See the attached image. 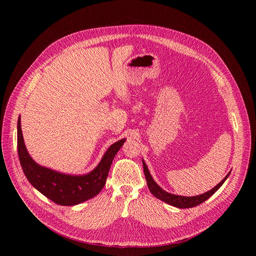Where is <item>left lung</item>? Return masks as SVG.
<instances>
[{
	"label": "left lung",
	"instance_id": "1",
	"mask_svg": "<svg viewBox=\"0 0 256 256\" xmlns=\"http://www.w3.org/2000/svg\"><path fill=\"white\" fill-rule=\"evenodd\" d=\"M142 163H143V169H144V174H145V178L147 182V186H148V189L152 192V194L156 197L158 199L164 201V202L172 206H176L178 208H194L196 206H199L200 204L204 202L206 200H208L212 195H214L218 191V189H220V186L224 184V182L227 180V178L230 176V174L232 171H230L227 173V176L216 186H214L212 190L204 193V194H200V195H196V196H191V197H188V196H180V195H176V194H171L166 192L165 190H163L162 188H160L152 178V174L147 168L146 163L144 162V160H142Z\"/></svg>",
	"mask_w": 256,
	"mask_h": 256
}]
</instances>
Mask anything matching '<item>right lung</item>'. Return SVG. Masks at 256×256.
<instances>
[{
    "label": "right lung",
    "instance_id": "right-lung-1",
    "mask_svg": "<svg viewBox=\"0 0 256 256\" xmlns=\"http://www.w3.org/2000/svg\"><path fill=\"white\" fill-rule=\"evenodd\" d=\"M18 120V152L26 180L42 195L54 202L70 206L96 196L106 184L113 160L126 138L112 144L102 156L98 165L83 176H72L40 166L31 158L24 145L20 118Z\"/></svg>",
    "mask_w": 256,
    "mask_h": 256
}]
</instances>
